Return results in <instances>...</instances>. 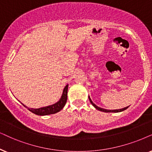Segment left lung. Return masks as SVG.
I'll return each instance as SVG.
<instances>
[{"mask_svg": "<svg viewBox=\"0 0 152 152\" xmlns=\"http://www.w3.org/2000/svg\"><path fill=\"white\" fill-rule=\"evenodd\" d=\"M89 99H90V103L92 104V106H94L95 108L97 109V110H100V111H102V112H104V113H119V112H122V111H124V110H126V109L129 108V106H127V107H126V108H122V109H118V110H107V109L102 108H100V107H98L97 106H96V105H95L94 103L92 102V100H91L90 96H89Z\"/></svg>", "mask_w": 152, "mask_h": 152, "instance_id": "8db88e82", "label": "left lung"}]
</instances>
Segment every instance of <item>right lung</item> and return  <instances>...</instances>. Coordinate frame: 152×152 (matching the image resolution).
Returning a JSON list of instances; mask_svg holds the SVG:
<instances>
[{
    "instance_id": "right-lung-1",
    "label": "right lung",
    "mask_w": 152,
    "mask_h": 152,
    "mask_svg": "<svg viewBox=\"0 0 152 152\" xmlns=\"http://www.w3.org/2000/svg\"><path fill=\"white\" fill-rule=\"evenodd\" d=\"M67 91H68V85L64 87L63 92L61 96L60 99L58 101V102H56V104L50 105V106H46V107H42L40 108H29L27 106H26L25 105L23 104V106L26 107V108H28L30 112L33 113L34 114L37 115H47L50 114H55V113L59 112L64 108V106H65L66 100H67Z\"/></svg>"
}]
</instances>
